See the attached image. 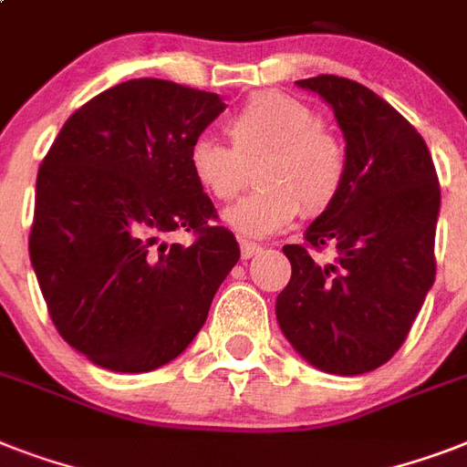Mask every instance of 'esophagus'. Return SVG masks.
Instances as JSON below:
<instances>
[{"label":"esophagus","mask_w":467,"mask_h":467,"mask_svg":"<svg viewBox=\"0 0 467 467\" xmlns=\"http://www.w3.org/2000/svg\"><path fill=\"white\" fill-rule=\"evenodd\" d=\"M262 244H256L252 240H240V252H242V259H249V256H256L262 252Z\"/></svg>","instance_id":"1"}]
</instances>
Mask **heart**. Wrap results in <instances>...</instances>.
I'll use <instances>...</instances> for the list:
<instances>
[{"label": "heart", "mask_w": 467, "mask_h": 467, "mask_svg": "<svg viewBox=\"0 0 467 467\" xmlns=\"http://www.w3.org/2000/svg\"><path fill=\"white\" fill-rule=\"evenodd\" d=\"M223 130L230 148L211 138L191 142L189 171L205 196L225 203L247 186L254 167L259 186L225 213L237 233H276L300 211L319 215L339 198L347 150L306 101L264 91L230 113Z\"/></svg>", "instance_id": "b5f03b06"}]
</instances>
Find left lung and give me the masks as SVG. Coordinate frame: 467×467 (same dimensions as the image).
I'll use <instances>...</instances> for the list:
<instances>
[{"mask_svg": "<svg viewBox=\"0 0 467 467\" xmlns=\"http://www.w3.org/2000/svg\"><path fill=\"white\" fill-rule=\"evenodd\" d=\"M334 109L347 140V182L332 208L285 244L291 281L276 317L296 351L334 376H361L395 356L436 276L441 189L410 120L363 84L337 75L300 79ZM337 252L325 265L317 256Z\"/></svg>", "mask_w": 467, "mask_h": 467, "instance_id": "8db88e82", "label": "left lung"}]
</instances>
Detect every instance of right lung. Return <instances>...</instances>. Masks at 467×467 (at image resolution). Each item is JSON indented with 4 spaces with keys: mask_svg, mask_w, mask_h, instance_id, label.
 <instances>
[{
    "mask_svg": "<svg viewBox=\"0 0 467 467\" xmlns=\"http://www.w3.org/2000/svg\"><path fill=\"white\" fill-rule=\"evenodd\" d=\"M218 94L130 79L79 106L43 157L28 252L55 329L89 361L155 370L189 347L240 247L189 171ZM189 232V245L169 243Z\"/></svg>",
    "mask_w": 467,
    "mask_h": 467,
    "instance_id": "right-lung-1",
    "label": "right lung"
}]
</instances>
